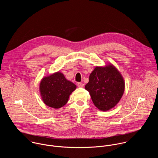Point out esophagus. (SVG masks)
Instances as JSON below:
<instances>
[{
    "mask_svg": "<svg viewBox=\"0 0 158 158\" xmlns=\"http://www.w3.org/2000/svg\"><path fill=\"white\" fill-rule=\"evenodd\" d=\"M77 86L79 87V88H83L84 86V84L82 83H77Z\"/></svg>",
    "mask_w": 158,
    "mask_h": 158,
    "instance_id": "obj_1",
    "label": "esophagus"
}]
</instances>
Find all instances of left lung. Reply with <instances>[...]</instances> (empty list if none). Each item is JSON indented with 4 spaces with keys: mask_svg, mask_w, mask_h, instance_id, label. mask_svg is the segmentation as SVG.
Instances as JSON below:
<instances>
[{
    "mask_svg": "<svg viewBox=\"0 0 158 158\" xmlns=\"http://www.w3.org/2000/svg\"><path fill=\"white\" fill-rule=\"evenodd\" d=\"M125 85L120 72L110 63L94 68L85 89L89 92L94 105L99 110L106 111L119 102L125 90Z\"/></svg>",
    "mask_w": 158,
    "mask_h": 158,
    "instance_id": "8db88e82",
    "label": "left lung"
}]
</instances>
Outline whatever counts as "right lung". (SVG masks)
Wrapping results in <instances>:
<instances>
[{
  "label": "right lung",
  "mask_w": 158,
  "mask_h": 158,
  "mask_svg": "<svg viewBox=\"0 0 158 158\" xmlns=\"http://www.w3.org/2000/svg\"><path fill=\"white\" fill-rule=\"evenodd\" d=\"M76 85L67 80L60 72L44 77L40 84L41 98L50 108L58 109L68 103L69 95L76 89Z\"/></svg>",
  "instance_id": "add662e5"
}]
</instances>
